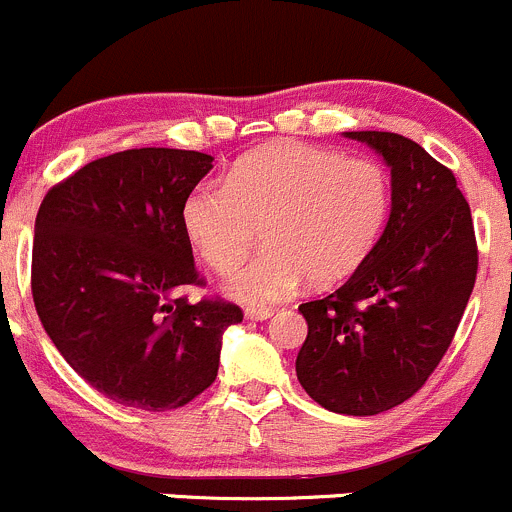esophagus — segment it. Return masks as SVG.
Listing matches in <instances>:
<instances>
[{
  "mask_svg": "<svg viewBox=\"0 0 512 512\" xmlns=\"http://www.w3.org/2000/svg\"><path fill=\"white\" fill-rule=\"evenodd\" d=\"M273 316V308H246V318L251 321H268Z\"/></svg>",
  "mask_w": 512,
  "mask_h": 512,
  "instance_id": "esophagus-1",
  "label": "esophagus"
}]
</instances>
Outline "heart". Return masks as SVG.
<instances>
[{
    "label": "heart",
    "instance_id": "obj_1",
    "mask_svg": "<svg viewBox=\"0 0 512 512\" xmlns=\"http://www.w3.org/2000/svg\"><path fill=\"white\" fill-rule=\"evenodd\" d=\"M391 211L381 164L303 141H271L231 166L226 184L194 186L181 229L214 271L226 273L256 244L266 249L231 273L226 296L251 308L286 301L311 276L331 286L376 249Z\"/></svg>",
    "mask_w": 512,
    "mask_h": 512
}]
</instances>
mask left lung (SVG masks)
<instances>
[{
    "label": "left lung",
    "instance_id": "left-lung-1",
    "mask_svg": "<svg viewBox=\"0 0 512 512\" xmlns=\"http://www.w3.org/2000/svg\"><path fill=\"white\" fill-rule=\"evenodd\" d=\"M391 169L376 249L326 298L298 306V383L323 408L376 416L413 396L448 351L478 273L473 219L453 171L391 131H343Z\"/></svg>",
    "mask_w": 512,
    "mask_h": 512
}]
</instances>
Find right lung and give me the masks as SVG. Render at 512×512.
Here are the masks:
<instances>
[{"label":"right lung","mask_w":512,"mask_h":512,"mask_svg":"<svg viewBox=\"0 0 512 512\" xmlns=\"http://www.w3.org/2000/svg\"><path fill=\"white\" fill-rule=\"evenodd\" d=\"M214 156L129 149L82 166L44 196L34 224L32 296L64 361L111 401L186 406L216 381L234 303L176 296L199 283L181 229L186 194Z\"/></svg>","instance_id":"add662e5"}]
</instances>
